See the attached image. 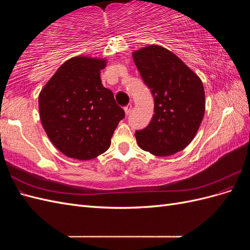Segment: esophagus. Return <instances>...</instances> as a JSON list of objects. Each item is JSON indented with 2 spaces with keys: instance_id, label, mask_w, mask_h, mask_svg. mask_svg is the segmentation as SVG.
I'll return each instance as SVG.
<instances>
[{
  "instance_id": "obj_1",
  "label": "esophagus",
  "mask_w": 250,
  "mask_h": 250,
  "mask_svg": "<svg viewBox=\"0 0 250 250\" xmlns=\"http://www.w3.org/2000/svg\"><path fill=\"white\" fill-rule=\"evenodd\" d=\"M131 108H132V105H131V104H128V105H126V106L124 107V110H125L126 116L129 115L130 111H131Z\"/></svg>"
}]
</instances>
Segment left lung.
Segmentation results:
<instances>
[{"mask_svg":"<svg viewBox=\"0 0 250 250\" xmlns=\"http://www.w3.org/2000/svg\"><path fill=\"white\" fill-rule=\"evenodd\" d=\"M134 63L154 98V115L135 131L140 148L156 156L175 154L192 142L206 109L202 81L167 49L151 44L133 52Z\"/></svg>","mask_w":250,"mask_h":250,"instance_id":"obj_1","label":"left lung"}]
</instances>
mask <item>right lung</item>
I'll use <instances>...</instances> for the list:
<instances>
[{
	"instance_id": "add662e5",
	"label": "right lung",
	"mask_w": 250,
	"mask_h": 250,
	"mask_svg": "<svg viewBox=\"0 0 250 250\" xmlns=\"http://www.w3.org/2000/svg\"><path fill=\"white\" fill-rule=\"evenodd\" d=\"M106 60L73 57L59 67L39 97L42 125L50 141L67 157L93 160L104 153L125 117L100 71Z\"/></svg>"
}]
</instances>
